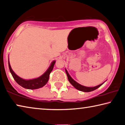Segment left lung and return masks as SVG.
<instances>
[{
	"mask_svg": "<svg viewBox=\"0 0 125 125\" xmlns=\"http://www.w3.org/2000/svg\"><path fill=\"white\" fill-rule=\"evenodd\" d=\"M65 72H66V75H67V76H68V80H69V82L70 83V84H72V85L73 86L74 88H75L76 89L79 90V91L84 92H92V91H94V90L97 89V88L100 87L104 83V82L103 83L99 84V85H97V86H95V87H85V86L82 85H81V84H79L78 83H77L76 81H75L71 77L70 75L68 73V71H67L66 69H65Z\"/></svg>",
	"mask_w": 125,
	"mask_h": 125,
	"instance_id": "8db88e82",
	"label": "left lung"
}]
</instances>
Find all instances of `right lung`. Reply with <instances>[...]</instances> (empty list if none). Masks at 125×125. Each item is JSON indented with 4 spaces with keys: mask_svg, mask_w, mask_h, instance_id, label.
Masks as SVG:
<instances>
[{
    "mask_svg": "<svg viewBox=\"0 0 125 125\" xmlns=\"http://www.w3.org/2000/svg\"><path fill=\"white\" fill-rule=\"evenodd\" d=\"M55 62H56L55 60L53 61L52 62H51L50 66H49V68H48L47 70L46 71L45 73L42 75L41 76H40V77L32 79L26 80L20 77V76L17 75L13 72V70H12V69H11L10 66L8 59V65L9 70H10V72L11 73V75H12L13 77L15 80V81H16L19 85H21V87L28 89H38V88H42L43 87L44 85H45L47 83L48 80H49L50 74L51 73L52 70L53 66H54V65L55 64Z\"/></svg>",
    "mask_w": 125,
    "mask_h": 125,
    "instance_id": "1",
    "label": "right lung"
}]
</instances>
